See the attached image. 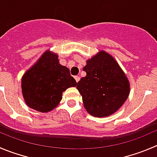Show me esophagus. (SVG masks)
<instances>
[{"mask_svg": "<svg viewBox=\"0 0 157 157\" xmlns=\"http://www.w3.org/2000/svg\"><path fill=\"white\" fill-rule=\"evenodd\" d=\"M75 79L76 82H78V81L80 80V77L79 76H75Z\"/></svg>", "mask_w": 157, "mask_h": 157, "instance_id": "1", "label": "esophagus"}]
</instances>
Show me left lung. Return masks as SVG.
Returning a JSON list of instances; mask_svg holds the SVG:
<instances>
[{"mask_svg":"<svg viewBox=\"0 0 157 157\" xmlns=\"http://www.w3.org/2000/svg\"><path fill=\"white\" fill-rule=\"evenodd\" d=\"M86 77L78 82L86 111L95 117L116 113L129 94V82L119 64L109 54L100 51L87 60Z\"/></svg>","mask_w":157,"mask_h":157,"instance_id":"8db88e82","label":"left lung"}]
</instances>
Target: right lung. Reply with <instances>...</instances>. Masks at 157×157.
<instances>
[{"label":"right lung","instance_id":"add662e5","mask_svg":"<svg viewBox=\"0 0 157 157\" xmlns=\"http://www.w3.org/2000/svg\"><path fill=\"white\" fill-rule=\"evenodd\" d=\"M76 85L69 69L59 64L57 54L48 50L24 74L22 95L30 108L48 113L59 105L64 91Z\"/></svg>","mask_w":157,"mask_h":157}]
</instances>
